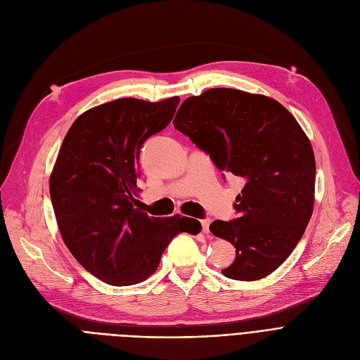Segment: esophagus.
Here are the masks:
<instances>
[{
  "label": "esophagus",
  "instance_id": "obj_1",
  "mask_svg": "<svg viewBox=\"0 0 360 360\" xmlns=\"http://www.w3.org/2000/svg\"><path fill=\"white\" fill-rule=\"evenodd\" d=\"M210 223H212L210 219L201 220V226H202V232H204V233H210Z\"/></svg>",
  "mask_w": 360,
  "mask_h": 360
}]
</instances>
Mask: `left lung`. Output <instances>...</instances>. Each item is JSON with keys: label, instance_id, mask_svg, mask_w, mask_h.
Returning a JSON list of instances; mask_svg holds the SVG:
<instances>
[{"label": "left lung", "instance_id": "obj_1", "mask_svg": "<svg viewBox=\"0 0 360 360\" xmlns=\"http://www.w3.org/2000/svg\"><path fill=\"white\" fill-rule=\"evenodd\" d=\"M174 125L220 170L245 179L235 204L240 216L210 224L236 248L221 273L240 281L267 277L292 254L314 212L315 156L305 131L277 101L226 87L185 99Z\"/></svg>", "mask_w": 360, "mask_h": 360}]
</instances>
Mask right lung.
Returning <instances> with one entry per match:
<instances>
[{"label":"right lung","instance_id":"right-lung-1","mask_svg":"<svg viewBox=\"0 0 360 360\" xmlns=\"http://www.w3.org/2000/svg\"><path fill=\"white\" fill-rule=\"evenodd\" d=\"M179 98H122L72 122L56 156L49 193L64 243L82 266L110 286L144 281L178 233H198L190 217H150L136 198L143 143L172 121Z\"/></svg>","mask_w":360,"mask_h":360}]
</instances>
